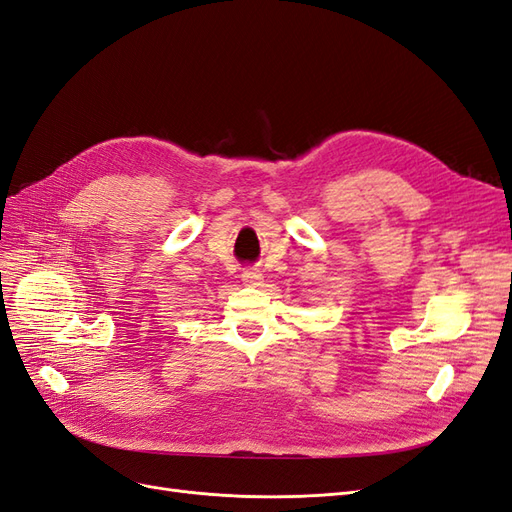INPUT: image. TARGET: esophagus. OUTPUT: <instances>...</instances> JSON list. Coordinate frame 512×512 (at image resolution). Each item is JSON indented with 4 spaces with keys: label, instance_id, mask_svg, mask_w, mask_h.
Returning a JSON list of instances; mask_svg holds the SVG:
<instances>
[{
    "label": "esophagus",
    "instance_id": "1",
    "mask_svg": "<svg viewBox=\"0 0 512 512\" xmlns=\"http://www.w3.org/2000/svg\"><path fill=\"white\" fill-rule=\"evenodd\" d=\"M243 284L245 286H260L262 284V273L260 271H256V269H247V271H243Z\"/></svg>",
    "mask_w": 512,
    "mask_h": 512
}]
</instances>
